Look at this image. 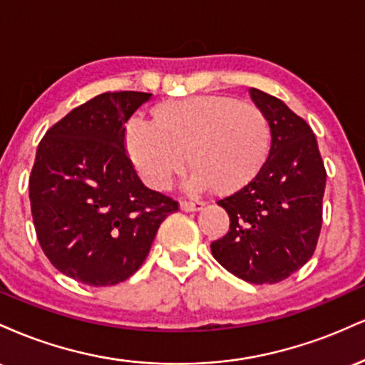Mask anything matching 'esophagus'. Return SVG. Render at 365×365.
Listing matches in <instances>:
<instances>
[{"label": "esophagus", "mask_w": 365, "mask_h": 365, "mask_svg": "<svg viewBox=\"0 0 365 365\" xmlns=\"http://www.w3.org/2000/svg\"><path fill=\"white\" fill-rule=\"evenodd\" d=\"M204 207L202 200H182L180 202V209L185 212H194V211H200Z\"/></svg>", "instance_id": "34e87169"}]
</instances>
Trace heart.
Returning a JSON list of instances; mask_svg holds the SVG:
<instances>
[{"mask_svg":"<svg viewBox=\"0 0 365 365\" xmlns=\"http://www.w3.org/2000/svg\"><path fill=\"white\" fill-rule=\"evenodd\" d=\"M125 142L135 170L154 190L170 187L187 154L195 168L187 180L188 190L212 185L217 194H233L261 171L271 128L255 104L207 94L159 104L154 120L132 116Z\"/></svg>","mask_w":365,"mask_h":365,"instance_id":"obj_1","label":"heart"}]
</instances>
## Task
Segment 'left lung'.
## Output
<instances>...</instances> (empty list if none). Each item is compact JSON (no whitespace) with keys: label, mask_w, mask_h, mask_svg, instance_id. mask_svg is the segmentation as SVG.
I'll list each match as a JSON object with an SVG mask.
<instances>
[{"label":"left lung","mask_w":365,"mask_h":365,"mask_svg":"<svg viewBox=\"0 0 365 365\" xmlns=\"http://www.w3.org/2000/svg\"><path fill=\"white\" fill-rule=\"evenodd\" d=\"M250 98L266 113L269 156L255 178L217 200L228 233L211 244L225 269L254 284L278 283L312 257L322 225L326 170L307 121L259 89Z\"/></svg>","instance_id":"1"}]
</instances>
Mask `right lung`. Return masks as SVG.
Segmentation results:
<instances>
[{
	"instance_id": "1",
	"label": "right lung",
	"mask_w": 365,
	"mask_h": 365,
	"mask_svg": "<svg viewBox=\"0 0 365 365\" xmlns=\"http://www.w3.org/2000/svg\"><path fill=\"white\" fill-rule=\"evenodd\" d=\"M150 96L104 92L54 123L29 178L32 220L46 257L89 287L130 278L178 202L140 182L125 150V123Z\"/></svg>"
}]
</instances>
